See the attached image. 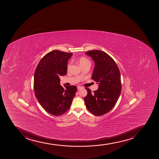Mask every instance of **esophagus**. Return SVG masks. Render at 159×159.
I'll return each mask as SVG.
<instances>
[{
  "label": "esophagus",
  "mask_w": 159,
  "mask_h": 159,
  "mask_svg": "<svg viewBox=\"0 0 159 159\" xmlns=\"http://www.w3.org/2000/svg\"><path fill=\"white\" fill-rule=\"evenodd\" d=\"M82 89V87H81V86H77V89Z\"/></svg>",
  "instance_id": "obj_1"
}]
</instances>
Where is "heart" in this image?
<instances>
[{
  "instance_id": "1",
  "label": "heart",
  "mask_w": 159,
  "mask_h": 159,
  "mask_svg": "<svg viewBox=\"0 0 159 159\" xmlns=\"http://www.w3.org/2000/svg\"><path fill=\"white\" fill-rule=\"evenodd\" d=\"M79 63H80L81 66H83V65H86V64H90L89 61L87 58L85 57H80V58L79 59ZM70 66H71V64L69 63V64H68V66H67V68L70 69ZM82 75V73L80 74V75Z\"/></svg>"
}]
</instances>
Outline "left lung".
Returning <instances> with one entry per match:
<instances>
[{
  "instance_id": "1",
  "label": "left lung",
  "mask_w": 159,
  "mask_h": 159,
  "mask_svg": "<svg viewBox=\"0 0 159 159\" xmlns=\"http://www.w3.org/2000/svg\"><path fill=\"white\" fill-rule=\"evenodd\" d=\"M85 54L95 62L92 79L99 85L98 89L93 93L85 87L87 95L84 98L85 104L92 114L103 115L113 108L120 95V73L115 61L105 52L94 50Z\"/></svg>"
}]
</instances>
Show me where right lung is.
Masks as SVG:
<instances>
[{
	"label": "right lung",
	"instance_id": "add662e5",
	"mask_svg": "<svg viewBox=\"0 0 159 159\" xmlns=\"http://www.w3.org/2000/svg\"><path fill=\"white\" fill-rule=\"evenodd\" d=\"M72 53L53 50L42 57L34 75L35 97L46 111L54 116H61L70 108L77 91L76 86L60 85V76L67 73V62Z\"/></svg>",
	"mask_w": 159,
	"mask_h": 159
}]
</instances>
